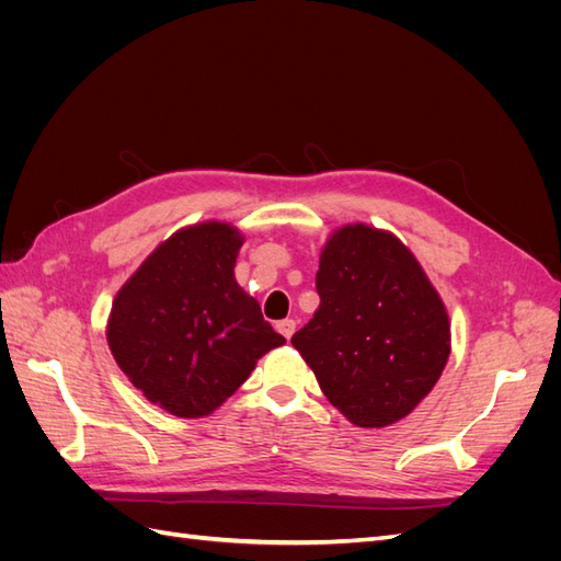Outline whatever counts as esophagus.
Returning a JSON list of instances; mask_svg holds the SVG:
<instances>
[{"label":"esophagus","instance_id":"obj_1","mask_svg":"<svg viewBox=\"0 0 561 561\" xmlns=\"http://www.w3.org/2000/svg\"><path fill=\"white\" fill-rule=\"evenodd\" d=\"M295 328H297V322L293 320V318H285V320H280L278 325H276V330L285 336V339H293V334H295Z\"/></svg>","mask_w":561,"mask_h":561}]
</instances>
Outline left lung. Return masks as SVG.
<instances>
[{
  "label": "left lung",
  "instance_id": "1",
  "mask_svg": "<svg viewBox=\"0 0 561 561\" xmlns=\"http://www.w3.org/2000/svg\"><path fill=\"white\" fill-rule=\"evenodd\" d=\"M320 307L293 346L325 398L360 428H383L431 393L449 358L443 299L393 233L348 225L316 274Z\"/></svg>",
  "mask_w": 561,
  "mask_h": 561
}]
</instances>
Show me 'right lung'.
Masks as SVG:
<instances>
[{
	"mask_svg": "<svg viewBox=\"0 0 561 561\" xmlns=\"http://www.w3.org/2000/svg\"><path fill=\"white\" fill-rule=\"evenodd\" d=\"M243 236L182 229L118 290L107 325L116 365L149 402L184 419L217 410L285 339L233 278Z\"/></svg>",
	"mask_w": 561,
	"mask_h": 561,
	"instance_id": "add662e5",
	"label": "right lung"
}]
</instances>
